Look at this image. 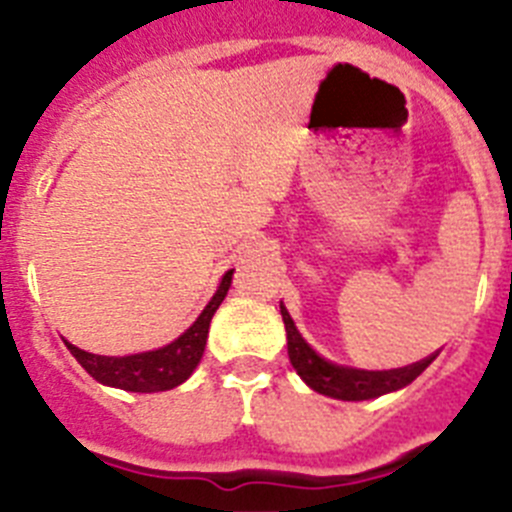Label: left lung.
I'll use <instances>...</instances> for the list:
<instances>
[{
  "label": "left lung",
  "instance_id": "obj_1",
  "mask_svg": "<svg viewBox=\"0 0 512 512\" xmlns=\"http://www.w3.org/2000/svg\"><path fill=\"white\" fill-rule=\"evenodd\" d=\"M282 310L284 328H287V354L295 372L300 374L302 382L310 390L320 392L333 400L359 402V400H374L387 392H397L402 387H408L413 379H418L425 372V366L431 364L436 356H428L423 361L402 366V369H382V372H372V369H354V366H341L333 361L323 359V356L302 338L297 330L295 320L287 312V307L279 302Z\"/></svg>",
  "mask_w": 512,
  "mask_h": 512
}]
</instances>
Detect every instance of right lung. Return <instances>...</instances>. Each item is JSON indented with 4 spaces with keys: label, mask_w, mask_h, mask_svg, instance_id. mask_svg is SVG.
Instances as JSON below:
<instances>
[{
    "label": "right lung",
    "mask_w": 512,
    "mask_h": 512,
    "mask_svg": "<svg viewBox=\"0 0 512 512\" xmlns=\"http://www.w3.org/2000/svg\"><path fill=\"white\" fill-rule=\"evenodd\" d=\"M230 279H233V269L225 271L212 300L200 312V318L194 320L176 341L166 343V346L156 348V351H143V354L130 356H99L89 354V351L69 341H66V346L74 354V359L99 384L128 392L174 390L182 382H187L194 369H197V364H200L202 354H205L207 333H210V320L217 312V307H220V302L225 300V295H228Z\"/></svg>",
    "instance_id": "obj_1"
}]
</instances>
